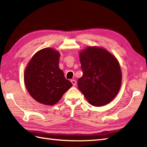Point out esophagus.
<instances>
[{"label":"esophagus","mask_w":147,"mask_h":147,"mask_svg":"<svg viewBox=\"0 0 147 147\" xmlns=\"http://www.w3.org/2000/svg\"><path fill=\"white\" fill-rule=\"evenodd\" d=\"M71 82L72 84H73V85L75 86V85H76V80H71Z\"/></svg>","instance_id":"1"}]
</instances>
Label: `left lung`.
<instances>
[{
	"label": "left lung",
	"instance_id": "1",
	"mask_svg": "<svg viewBox=\"0 0 147 147\" xmlns=\"http://www.w3.org/2000/svg\"><path fill=\"white\" fill-rule=\"evenodd\" d=\"M83 76L78 86L90 104L100 107L117 95L122 82L120 64L107 50L96 46L87 47L80 52Z\"/></svg>",
	"mask_w": 147,
	"mask_h": 147
}]
</instances>
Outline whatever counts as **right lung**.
Masks as SVG:
<instances>
[{"instance_id":"1","label":"right lung","mask_w":147,"mask_h":147,"mask_svg":"<svg viewBox=\"0 0 147 147\" xmlns=\"http://www.w3.org/2000/svg\"><path fill=\"white\" fill-rule=\"evenodd\" d=\"M60 53L52 48H44L35 54L24 72L27 91L36 101L45 105L57 103L72 86L59 67Z\"/></svg>"}]
</instances>
